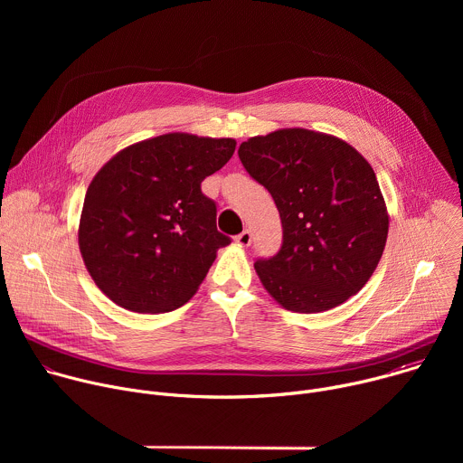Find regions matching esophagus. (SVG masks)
<instances>
[{"mask_svg":"<svg viewBox=\"0 0 463 463\" xmlns=\"http://www.w3.org/2000/svg\"><path fill=\"white\" fill-rule=\"evenodd\" d=\"M250 240H252V234H250V231H243V232H240L236 238H234V241L240 245V247H249L250 245Z\"/></svg>","mask_w":463,"mask_h":463,"instance_id":"esophagus-1","label":"esophagus"}]
</instances>
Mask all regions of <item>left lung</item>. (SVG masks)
Segmentation results:
<instances>
[{"label": "left lung", "mask_w": 463, "mask_h": 463, "mask_svg": "<svg viewBox=\"0 0 463 463\" xmlns=\"http://www.w3.org/2000/svg\"><path fill=\"white\" fill-rule=\"evenodd\" d=\"M238 156L282 220L280 250L254 263L268 293L289 311L320 313L361 291L388 236L370 163L346 141L304 128L250 137Z\"/></svg>", "instance_id": "left-lung-1"}]
</instances>
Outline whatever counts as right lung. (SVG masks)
I'll return each instance as SVG.
<instances>
[{"instance_id": "obj_1", "label": "right lung", "mask_w": 463, "mask_h": 463, "mask_svg": "<svg viewBox=\"0 0 463 463\" xmlns=\"http://www.w3.org/2000/svg\"><path fill=\"white\" fill-rule=\"evenodd\" d=\"M234 139L165 134L113 156L88 186L79 247L97 288L117 306L166 313L186 304L231 238L202 181Z\"/></svg>"}]
</instances>
